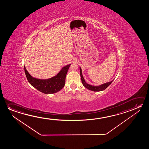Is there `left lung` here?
<instances>
[{
  "instance_id": "left-lung-1",
  "label": "left lung",
  "mask_w": 149,
  "mask_h": 149,
  "mask_svg": "<svg viewBox=\"0 0 149 149\" xmlns=\"http://www.w3.org/2000/svg\"><path fill=\"white\" fill-rule=\"evenodd\" d=\"M80 76L81 78V81L83 85L85 87V88H88V90L92 91L94 92H99V91H102L105 90L106 88H108L109 85H110L111 83L112 82V81L113 80L111 81V82H109L106 83H104L103 84L99 85V86H93V85H90L89 84H88L87 83H86L84 79V78L83 77L82 73V69L80 67Z\"/></svg>"
}]
</instances>
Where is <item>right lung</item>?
<instances>
[{
	"label": "right lung",
	"instance_id": "obj_1",
	"mask_svg": "<svg viewBox=\"0 0 149 149\" xmlns=\"http://www.w3.org/2000/svg\"><path fill=\"white\" fill-rule=\"evenodd\" d=\"M70 65L64 67L56 76L45 80L32 77L26 70L25 66L24 67L25 75L29 82L39 91L47 94L59 92L63 88L65 84L67 73Z\"/></svg>",
	"mask_w": 149,
	"mask_h": 149
}]
</instances>
